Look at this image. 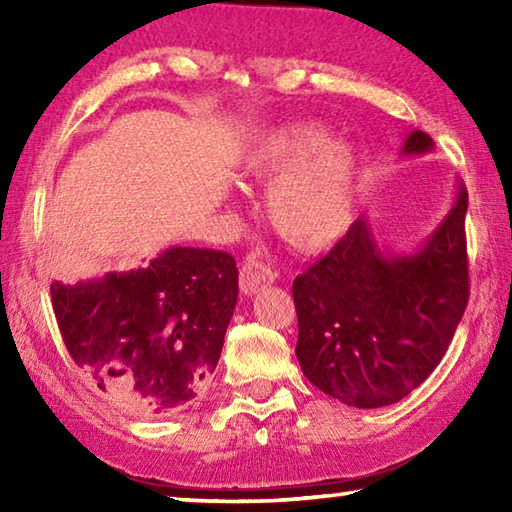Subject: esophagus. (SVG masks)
<instances>
[{"label":"esophagus","instance_id":"obj_1","mask_svg":"<svg viewBox=\"0 0 512 512\" xmlns=\"http://www.w3.org/2000/svg\"><path fill=\"white\" fill-rule=\"evenodd\" d=\"M273 280H275V273L262 262H248L241 266L239 287L246 296H255V293H259L262 289L271 287Z\"/></svg>","mask_w":512,"mask_h":512}]
</instances>
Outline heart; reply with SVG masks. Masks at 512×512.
I'll use <instances>...</instances> for the list:
<instances>
[{
	"label": "heart",
	"mask_w": 512,
	"mask_h": 512,
	"mask_svg": "<svg viewBox=\"0 0 512 512\" xmlns=\"http://www.w3.org/2000/svg\"><path fill=\"white\" fill-rule=\"evenodd\" d=\"M241 176L268 185V223L289 246L325 250L348 235L357 214L359 155L320 124H289L259 135L241 155Z\"/></svg>",
	"instance_id": "1"
}]
</instances>
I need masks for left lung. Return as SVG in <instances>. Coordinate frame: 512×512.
<instances>
[{"label":"left lung","mask_w":512,"mask_h":512,"mask_svg":"<svg viewBox=\"0 0 512 512\" xmlns=\"http://www.w3.org/2000/svg\"><path fill=\"white\" fill-rule=\"evenodd\" d=\"M433 140L406 135L402 155H427ZM467 189L409 253L379 244L370 216L293 280L296 357L320 391L357 409L400 402L427 379L452 343L470 296L465 253Z\"/></svg>","instance_id":"obj_1"}]
</instances>
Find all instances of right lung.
Segmentation results:
<instances>
[{"label": "right lung", "instance_id": "add662e5", "mask_svg": "<svg viewBox=\"0 0 512 512\" xmlns=\"http://www.w3.org/2000/svg\"><path fill=\"white\" fill-rule=\"evenodd\" d=\"M237 293L235 257L192 246L164 248L128 271L51 282L74 363L140 418L185 409L210 386Z\"/></svg>", "mask_w": 512, "mask_h": 512}]
</instances>
